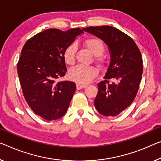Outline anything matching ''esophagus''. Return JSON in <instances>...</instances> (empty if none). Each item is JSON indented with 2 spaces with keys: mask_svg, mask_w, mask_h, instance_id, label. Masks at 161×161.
Masks as SVG:
<instances>
[{
  "mask_svg": "<svg viewBox=\"0 0 161 161\" xmlns=\"http://www.w3.org/2000/svg\"><path fill=\"white\" fill-rule=\"evenodd\" d=\"M86 87V85H83V84H80V83L76 84V88H77L78 90H80V89H82Z\"/></svg>",
  "mask_w": 161,
  "mask_h": 161,
  "instance_id": "esophagus-1",
  "label": "esophagus"
}]
</instances>
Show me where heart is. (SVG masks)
Masks as SVG:
<instances>
[{
    "instance_id": "b5f03b06",
    "label": "heart",
    "mask_w": 161,
    "mask_h": 161,
    "mask_svg": "<svg viewBox=\"0 0 161 161\" xmlns=\"http://www.w3.org/2000/svg\"><path fill=\"white\" fill-rule=\"evenodd\" d=\"M84 45L96 57V62L98 65H103L105 59L101 55L104 52V45L100 39L89 38L84 41ZM77 47L75 44H71L67 47L63 53V58L68 65H73L75 60V54ZM97 75L96 69L90 66L77 65L71 68L69 71V78L75 82L80 84H86L90 82Z\"/></svg>"
}]
</instances>
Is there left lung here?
<instances>
[{
    "label": "left lung",
    "mask_w": 161,
    "mask_h": 161,
    "mask_svg": "<svg viewBox=\"0 0 161 161\" xmlns=\"http://www.w3.org/2000/svg\"><path fill=\"white\" fill-rule=\"evenodd\" d=\"M101 39L108 46L110 63L98 84L96 109L105 117H115L134 101L142 74V58L133 39L111 26L83 29Z\"/></svg>",
    "instance_id": "8db88e82"
}]
</instances>
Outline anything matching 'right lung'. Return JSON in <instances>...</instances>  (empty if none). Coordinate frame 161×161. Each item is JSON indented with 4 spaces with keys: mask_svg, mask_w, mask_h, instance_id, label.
<instances>
[{
    "mask_svg": "<svg viewBox=\"0 0 161 161\" xmlns=\"http://www.w3.org/2000/svg\"><path fill=\"white\" fill-rule=\"evenodd\" d=\"M83 31L80 28L66 31L49 29L26 42L17 64L22 92L29 107L44 119L63 117L75 93L72 81L57 82L65 75L63 53L67 47Z\"/></svg>",
    "mask_w": 161,
    "mask_h": 161,
    "instance_id": "add662e5",
    "label": "right lung"
}]
</instances>
